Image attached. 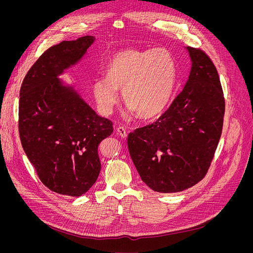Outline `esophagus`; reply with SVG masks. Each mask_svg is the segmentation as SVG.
Listing matches in <instances>:
<instances>
[{"mask_svg": "<svg viewBox=\"0 0 253 253\" xmlns=\"http://www.w3.org/2000/svg\"><path fill=\"white\" fill-rule=\"evenodd\" d=\"M117 134L120 135L121 137H123V138H125L127 136V131L124 127H118L117 128Z\"/></svg>", "mask_w": 253, "mask_h": 253, "instance_id": "1", "label": "esophagus"}]
</instances>
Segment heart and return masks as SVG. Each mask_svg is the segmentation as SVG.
<instances>
[{"mask_svg": "<svg viewBox=\"0 0 253 253\" xmlns=\"http://www.w3.org/2000/svg\"><path fill=\"white\" fill-rule=\"evenodd\" d=\"M175 81L176 64L166 49H125L110 60L105 80L93 84V94L100 112L109 115L122 91L125 104L138 117L150 119L166 109Z\"/></svg>", "mask_w": 253, "mask_h": 253, "instance_id": "obj_1", "label": "heart"}]
</instances>
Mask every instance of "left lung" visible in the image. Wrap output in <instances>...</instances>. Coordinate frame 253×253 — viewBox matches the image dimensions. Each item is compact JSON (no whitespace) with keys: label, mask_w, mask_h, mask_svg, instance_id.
<instances>
[{"label":"left lung","mask_w":253,"mask_h":253,"mask_svg":"<svg viewBox=\"0 0 253 253\" xmlns=\"http://www.w3.org/2000/svg\"><path fill=\"white\" fill-rule=\"evenodd\" d=\"M187 83L157 121L128 135V149L142 181L155 192L176 193L201 181L221 135L224 97L214 63L187 48Z\"/></svg>","instance_id":"left-lung-1"}]
</instances>
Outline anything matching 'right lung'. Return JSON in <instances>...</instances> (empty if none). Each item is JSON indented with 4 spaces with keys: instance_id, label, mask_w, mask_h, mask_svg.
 Segmentation results:
<instances>
[{
    "instance_id": "obj_1",
    "label": "right lung",
    "mask_w": 253,
    "mask_h": 253,
    "mask_svg": "<svg viewBox=\"0 0 253 253\" xmlns=\"http://www.w3.org/2000/svg\"><path fill=\"white\" fill-rule=\"evenodd\" d=\"M93 42L85 36L47 49L25 75L19 93L18 130L26 156L49 190L73 197L96 181L98 145L114 131L111 120L99 117L57 79Z\"/></svg>"
}]
</instances>
